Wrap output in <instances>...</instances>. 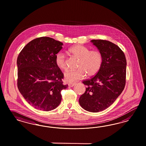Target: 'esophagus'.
<instances>
[{"label":"esophagus","instance_id":"obj_1","mask_svg":"<svg viewBox=\"0 0 146 146\" xmlns=\"http://www.w3.org/2000/svg\"><path fill=\"white\" fill-rule=\"evenodd\" d=\"M76 83H69V86H70V87H72V86H74L75 85Z\"/></svg>","mask_w":146,"mask_h":146}]
</instances>
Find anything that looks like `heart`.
Here are the masks:
<instances>
[{"mask_svg":"<svg viewBox=\"0 0 146 146\" xmlns=\"http://www.w3.org/2000/svg\"><path fill=\"white\" fill-rule=\"evenodd\" d=\"M68 52L73 57L78 59L77 70H68L64 73L66 82L72 83L82 79L87 75L92 77L99 71L102 65V54L96 50L89 51L88 48L80 44L76 45L69 49ZM56 64L62 70L67 68L64 54L59 53L56 57Z\"/></svg>","mask_w":146,"mask_h":146,"instance_id":"1","label":"heart"}]
</instances>
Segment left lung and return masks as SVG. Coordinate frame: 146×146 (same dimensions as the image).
<instances>
[{"instance_id":"left-lung-1","label":"left lung","mask_w":146,"mask_h":146,"mask_svg":"<svg viewBox=\"0 0 146 146\" xmlns=\"http://www.w3.org/2000/svg\"><path fill=\"white\" fill-rule=\"evenodd\" d=\"M91 42L102 54V65L92 78L83 81L86 90L79 103L86 111L97 113L110 106L123 90L127 61L123 52L116 44L101 39Z\"/></svg>"}]
</instances>
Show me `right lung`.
Wrapping results in <instances>:
<instances>
[{
    "mask_svg": "<svg viewBox=\"0 0 146 146\" xmlns=\"http://www.w3.org/2000/svg\"><path fill=\"white\" fill-rule=\"evenodd\" d=\"M63 44L48 37L36 38L27 44L18 55V88L34 108L48 111L62 100L64 75L56 64V57Z\"/></svg>",
    "mask_w": 146,
    "mask_h": 146,
    "instance_id": "obj_1",
    "label": "right lung"
}]
</instances>
